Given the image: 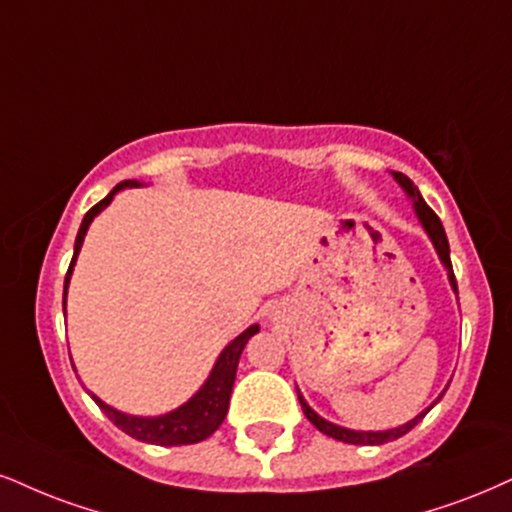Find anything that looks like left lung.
Returning <instances> with one entry per match:
<instances>
[{
    "instance_id": "8db88e82",
    "label": "left lung",
    "mask_w": 512,
    "mask_h": 512,
    "mask_svg": "<svg viewBox=\"0 0 512 512\" xmlns=\"http://www.w3.org/2000/svg\"><path fill=\"white\" fill-rule=\"evenodd\" d=\"M394 178H396V182H399V185H401L403 189H406V192L410 194V197H413V206H415V211H418L420 223H422V227H425V230H427V235H430L432 244H434V249H437V254H439V258H441V263H444V266L449 268V280H451V287L456 289V294H458L456 275H453L451 254H449V239H446L444 225H441V220H439L437 213H434L432 208L425 204V199L420 197L418 187L413 185V180H410L408 175H403V173H394ZM299 403H301V408H304V415H306V418L311 420L313 425L318 427L320 432L327 434V437H332V439H337V441H344V444L380 446V444H387V441H394V439L403 437V434H408L410 430H413L415 425H418V422H420L422 418H425L427 410H430L437 401H434L432 406L425 410V413H420L418 418H413L410 422H406V425H403V427H396V430H387V432H353V430H344V427L332 425V422H327V420L320 418L318 413H313V410L308 408V403L304 401V396H301V394H299Z\"/></svg>"
}]
</instances>
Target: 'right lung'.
<instances>
[{"mask_svg": "<svg viewBox=\"0 0 512 512\" xmlns=\"http://www.w3.org/2000/svg\"><path fill=\"white\" fill-rule=\"evenodd\" d=\"M123 187H137V182L125 180L121 185H116L102 201H99V204H94L90 211L85 213V218H82L78 237H75L73 261L71 266H68L66 282H63V306H66L68 280H71L75 258H78V251L82 246V239H85L87 227H90L94 216H97L104 206H109L113 194ZM256 332H258V325H251L249 330L239 334L235 342L220 353L216 368H213L211 377H208L204 387H201L197 394L185 403V406H180L178 410H173V413L168 415H161V418H135V415H125L121 410L106 406V403L99 401L97 396H92V399L97 401V406L104 410L106 418H109L118 430L130 434L132 439H140V441H147V444H159V446L197 444V441H204L206 437H211V434L220 427V422L225 420L227 406H230L232 384H235V375H237L239 356H242L246 342H249Z\"/></svg>", "mask_w": 512, "mask_h": 512, "instance_id": "1", "label": "right lung"}]
</instances>
